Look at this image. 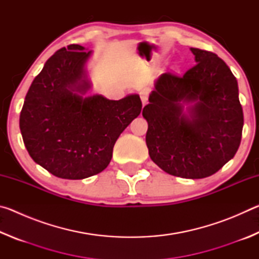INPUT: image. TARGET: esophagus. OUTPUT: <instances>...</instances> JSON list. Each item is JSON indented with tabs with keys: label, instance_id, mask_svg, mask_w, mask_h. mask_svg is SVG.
<instances>
[{
	"label": "esophagus",
	"instance_id": "esophagus-1",
	"mask_svg": "<svg viewBox=\"0 0 259 259\" xmlns=\"http://www.w3.org/2000/svg\"><path fill=\"white\" fill-rule=\"evenodd\" d=\"M140 95V99H142V103H143V106L144 105H146L147 102H148V96H150V90L148 89H143L142 91L139 93Z\"/></svg>",
	"mask_w": 259,
	"mask_h": 259
}]
</instances>
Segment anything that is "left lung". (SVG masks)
Returning a JSON list of instances; mask_svg holds the SVG:
<instances>
[{
    "mask_svg": "<svg viewBox=\"0 0 259 259\" xmlns=\"http://www.w3.org/2000/svg\"><path fill=\"white\" fill-rule=\"evenodd\" d=\"M196 65L183 77L164 73L143 109L152 161L172 176L217 172L240 146L243 112L238 81L212 52L191 48Z\"/></svg>",
    "mask_w": 259,
    "mask_h": 259,
    "instance_id": "1",
    "label": "left lung"
}]
</instances>
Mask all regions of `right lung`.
<instances>
[{
	"label": "right lung",
	"mask_w": 259,
	"mask_h": 259,
	"mask_svg": "<svg viewBox=\"0 0 259 259\" xmlns=\"http://www.w3.org/2000/svg\"><path fill=\"white\" fill-rule=\"evenodd\" d=\"M91 55L78 45L55 52L30 84L20 113L21 136L30 157L63 179L102 172L119 136L142 112L137 94L120 100L87 96L93 88L87 71Z\"/></svg>",
	"instance_id": "obj_1"
}]
</instances>
